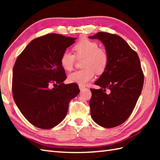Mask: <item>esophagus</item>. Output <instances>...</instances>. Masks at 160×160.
Segmentation results:
<instances>
[{
	"mask_svg": "<svg viewBox=\"0 0 160 160\" xmlns=\"http://www.w3.org/2000/svg\"><path fill=\"white\" fill-rule=\"evenodd\" d=\"M84 88H85V87L84 86H83V85H80V84H79V89H80V90H83Z\"/></svg>",
	"mask_w": 160,
	"mask_h": 160,
	"instance_id": "obj_1",
	"label": "esophagus"
}]
</instances>
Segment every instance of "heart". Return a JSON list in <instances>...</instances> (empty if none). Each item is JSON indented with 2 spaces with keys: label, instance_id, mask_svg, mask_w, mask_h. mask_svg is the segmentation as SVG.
<instances>
[{
  "label": "heart",
  "instance_id": "heart-1",
  "mask_svg": "<svg viewBox=\"0 0 160 160\" xmlns=\"http://www.w3.org/2000/svg\"><path fill=\"white\" fill-rule=\"evenodd\" d=\"M73 49L78 58H84V69L69 74L71 82L84 85L93 79L95 72L102 74L106 70L108 63V54L104 49L99 48L97 42L87 38L82 39L75 45ZM75 61L76 56L68 50L64 51L60 58L61 66L67 71L72 70Z\"/></svg>",
  "mask_w": 160,
  "mask_h": 160
}]
</instances>
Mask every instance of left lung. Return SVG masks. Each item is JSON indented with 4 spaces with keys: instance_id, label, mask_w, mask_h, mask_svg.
Here are the masks:
<instances>
[{
    "instance_id": "8db88e82",
    "label": "left lung",
    "mask_w": 160,
    "mask_h": 160,
    "mask_svg": "<svg viewBox=\"0 0 160 160\" xmlns=\"http://www.w3.org/2000/svg\"><path fill=\"white\" fill-rule=\"evenodd\" d=\"M89 38L100 40L108 56L106 70L95 82L100 89H91V118L101 127H115L130 116L141 94L144 74L140 58L116 34L98 32Z\"/></svg>"
}]
</instances>
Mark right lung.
Here are the masks:
<instances>
[{
	"mask_svg": "<svg viewBox=\"0 0 160 160\" xmlns=\"http://www.w3.org/2000/svg\"><path fill=\"white\" fill-rule=\"evenodd\" d=\"M76 38L49 33L30 42L13 68L12 93L20 111L30 123L52 128L62 122L71 100L79 93L76 83L64 84L62 53Z\"/></svg>",
	"mask_w": 160,
	"mask_h": 160,
	"instance_id": "1",
	"label": "right lung"
}]
</instances>
